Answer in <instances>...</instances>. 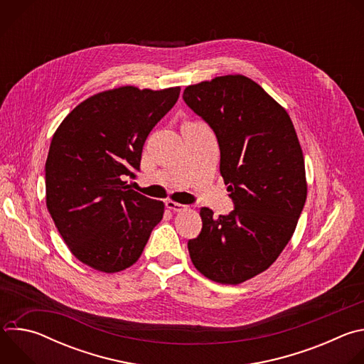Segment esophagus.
Instances as JSON below:
<instances>
[{"instance_id":"obj_1","label":"esophagus","mask_w":364,"mask_h":364,"mask_svg":"<svg viewBox=\"0 0 364 364\" xmlns=\"http://www.w3.org/2000/svg\"><path fill=\"white\" fill-rule=\"evenodd\" d=\"M166 205H167V209H170V210H173V212H181V210H186V209H187V205L180 204V203H177V201H171V200H168V201L166 203Z\"/></svg>"}]
</instances>
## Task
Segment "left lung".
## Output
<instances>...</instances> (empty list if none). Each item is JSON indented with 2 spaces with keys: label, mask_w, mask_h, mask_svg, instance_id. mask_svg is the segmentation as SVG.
I'll return each instance as SVG.
<instances>
[{
  "label": "left lung",
  "mask_w": 364,
  "mask_h": 364,
  "mask_svg": "<svg viewBox=\"0 0 364 364\" xmlns=\"http://www.w3.org/2000/svg\"><path fill=\"white\" fill-rule=\"evenodd\" d=\"M183 99L216 134L235 204L219 218L201 207L188 253L204 277L236 285L268 269L296 228L306 198L302 149L287 111L246 76L187 86Z\"/></svg>",
  "instance_id": "1"
}]
</instances>
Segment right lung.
Returning <instances> with one entry per match:
<instances>
[{
    "mask_svg": "<svg viewBox=\"0 0 364 364\" xmlns=\"http://www.w3.org/2000/svg\"><path fill=\"white\" fill-rule=\"evenodd\" d=\"M180 87L100 92L63 119L46 161V204L70 252L107 274L134 265L164 203L125 181L139 171L142 146L176 105Z\"/></svg>",
    "mask_w": 364,
    "mask_h": 364,
    "instance_id": "1",
    "label": "right lung"
}]
</instances>
